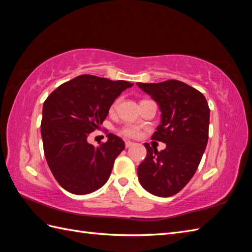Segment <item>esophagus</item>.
Wrapping results in <instances>:
<instances>
[{"label": "esophagus", "mask_w": 252, "mask_h": 252, "mask_svg": "<svg viewBox=\"0 0 252 252\" xmlns=\"http://www.w3.org/2000/svg\"><path fill=\"white\" fill-rule=\"evenodd\" d=\"M132 145H133V143H132V142H130V141H127V142L125 143V146H126V148L132 146Z\"/></svg>", "instance_id": "34e87169"}]
</instances>
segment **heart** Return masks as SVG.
Wrapping results in <instances>:
<instances>
[{"label":"heart","mask_w":252,"mask_h":252,"mask_svg":"<svg viewBox=\"0 0 252 252\" xmlns=\"http://www.w3.org/2000/svg\"><path fill=\"white\" fill-rule=\"evenodd\" d=\"M120 101H121V98L119 97L112 103L111 107H110L111 111L117 109V107L120 104ZM122 133H123L125 136H128V138H135V136L139 135V129H138V127H135L133 125H126L122 128Z\"/></svg>","instance_id":"heart-1"}]
</instances>
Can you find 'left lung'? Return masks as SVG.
I'll return each mask as SVG.
<instances>
[{"instance_id": "1", "label": "left lung", "mask_w": 252, "mask_h": 252, "mask_svg": "<svg viewBox=\"0 0 252 252\" xmlns=\"http://www.w3.org/2000/svg\"><path fill=\"white\" fill-rule=\"evenodd\" d=\"M136 85L161 110V124L151 139L166 144L161 151L144 144L147 155L138 167L139 181L151 194L171 196L187 185L202 159L208 142V103L199 90L177 80Z\"/></svg>"}]
</instances>
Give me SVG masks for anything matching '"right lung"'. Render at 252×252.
I'll return each mask as SVG.
<instances>
[{"label":"right lung","mask_w":252,"mask_h":252,"mask_svg":"<svg viewBox=\"0 0 252 252\" xmlns=\"http://www.w3.org/2000/svg\"><path fill=\"white\" fill-rule=\"evenodd\" d=\"M132 86L126 81L83 74L60 85L44 102L45 158L53 177L68 192L88 194L108 181L125 143L108 133L107 142L95 147L87 136L102 125L114 100Z\"/></svg>","instance_id":"add662e5"}]
</instances>
